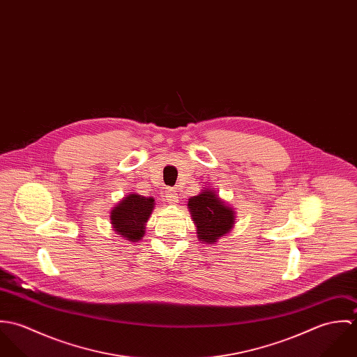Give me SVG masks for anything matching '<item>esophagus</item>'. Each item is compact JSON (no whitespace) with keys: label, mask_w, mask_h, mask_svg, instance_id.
I'll return each instance as SVG.
<instances>
[{"label":"esophagus","mask_w":357,"mask_h":357,"mask_svg":"<svg viewBox=\"0 0 357 357\" xmlns=\"http://www.w3.org/2000/svg\"><path fill=\"white\" fill-rule=\"evenodd\" d=\"M166 199H167V202H169V204H177V201H178V197H177V188H170V190H167V192H166Z\"/></svg>","instance_id":"34e87169"}]
</instances>
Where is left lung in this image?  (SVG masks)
I'll return each mask as SVG.
<instances>
[{
    "instance_id": "left-lung-1",
    "label": "left lung",
    "mask_w": 357,
    "mask_h": 357,
    "mask_svg": "<svg viewBox=\"0 0 357 357\" xmlns=\"http://www.w3.org/2000/svg\"><path fill=\"white\" fill-rule=\"evenodd\" d=\"M187 206L197 225L198 239L202 243H215L235 224L234 208L221 201L213 190L204 188L197 197H191Z\"/></svg>"
}]
</instances>
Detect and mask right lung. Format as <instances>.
Segmentation results:
<instances>
[{
    "label": "right lung",
    "mask_w": 357,
    "mask_h": 357,
    "mask_svg": "<svg viewBox=\"0 0 357 357\" xmlns=\"http://www.w3.org/2000/svg\"><path fill=\"white\" fill-rule=\"evenodd\" d=\"M153 198L137 194L126 195L111 210V224L118 235L126 241L137 242L144 236L146 222L153 210Z\"/></svg>",
    "instance_id": "1"
}]
</instances>
